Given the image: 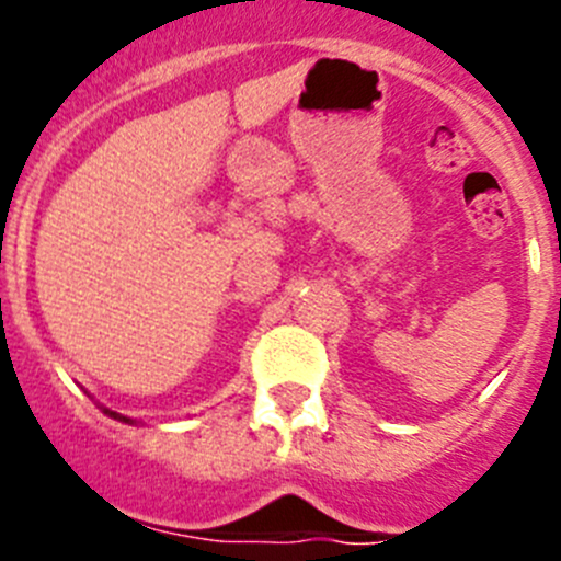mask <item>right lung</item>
Returning <instances> with one entry per match:
<instances>
[{"label": "right lung", "instance_id": "obj_1", "mask_svg": "<svg viewBox=\"0 0 561 561\" xmlns=\"http://www.w3.org/2000/svg\"><path fill=\"white\" fill-rule=\"evenodd\" d=\"M105 412H107V415H111V417H116V421H122V423H133V421H129V417L118 415V412H111V410H105Z\"/></svg>", "mask_w": 561, "mask_h": 561}]
</instances>
